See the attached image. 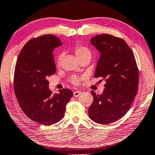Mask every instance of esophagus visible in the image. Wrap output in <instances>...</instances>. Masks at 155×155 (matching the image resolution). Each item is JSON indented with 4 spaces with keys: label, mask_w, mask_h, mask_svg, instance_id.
<instances>
[{
    "label": "esophagus",
    "mask_w": 155,
    "mask_h": 155,
    "mask_svg": "<svg viewBox=\"0 0 155 155\" xmlns=\"http://www.w3.org/2000/svg\"><path fill=\"white\" fill-rule=\"evenodd\" d=\"M81 94H82V92L81 91H75L73 93V95L74 97H78Z\"/></svg>",
    "instance_id": "obj_1"
}]
</instances>
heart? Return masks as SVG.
<instances>
[{
  "label": "heart",
  "instance_id": "b5f03b06",
  "mask_svg": "<svg viewBox=\"0 0 155 155\" xmlns=\"http://www.w3.org/2000/svg\"><path fill=\"white\" fill-rule=\"evenodd\" d=\"M75 55L77 57L78 59H81V58L86 56H90L91 57V52L90 50L85 48V47H82V46H77L76 48H75ZM62 59V55H59L58 56V59H57V63L58 64L60 63L61 62V60ZM81 78L77 77V76H74L73 77L71 78V81L73 84H78L79 82L81 81Z\"/></svg>",
  "mask_w": 155,
  "mask_h": 155
}]
</instances>
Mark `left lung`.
I'll return each mask as SVG.
<instances>
[{
    "label": "left lung",
    "instance_id": "left-lung-1",
    "mask_svg": "<svg viewBox=\"0 0 155 155\" xmlns=\"http://www.w3.org/2000/svg\"><path fill=\"white\" fill-rule=\"evenodd\" d=\"M91 41L100 53L94 77H103L106 83L102 94L91 91L94 101L88 116L96 123L106 125L123 117L130 108L137 92L139 71L134 53L123 39L101 34Z\"/></svg>",
    "mask_w": 155,
    "mask_h": 155
}]
</instances>
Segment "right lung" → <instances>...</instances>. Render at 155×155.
<instances>
[{"mask_svg":"<svg viewBox=\"0 0 155 155\" xmlns=\"http://www.w3.org/2000/svg\"><path fill=\"white\" fill-rule=\"evenodd\" d=\"M62 45L51 34L32 39L21 49L16 64L14 87L18 102L29 118L41 125L62 120L73 95L67 88L54 94L49 89L48 78L56 72L53 50Z\"/></svg>","mask_w":155,"mask_h":155,"instance_id":"right-lung-1","label":"right lung"}]
</instances>
